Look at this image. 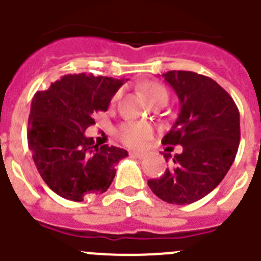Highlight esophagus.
Returning a JSON list of instances; mask_svg holds the SVG:
<instances>
[{"label": "esophagus", "instance_id": "34e87169", "mask_svg": "<svg viewBox=\"0 0 261 261\" xmlns=\"http://www.w3.org/2000/svg\"><path fill=\"white\" fill-rule=\"evenodd\" d=\"M130 155L134 158H139V160H143L145 157V153H139V152H130Z\"/></svg>", "mask_w": 261, "mask_h": 261}]
</instances>
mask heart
I'll return each instance as SVG.
<instances>
[{
	"instance_id": "1",
	"label": "heart",
	"mask_w": 261,
	"mask_h": 261,
	"mask_svg": "<svg viewBox=\"0 0 261 261\" xmlns=\"http://www.w3.org/2000/svg\"><path fill=\"white\" fill-rule=\"evenodd\" d=\"M143 91L147 95L148 100L152 104L157 103L160 100H169V91L166 87L157 82H148L143 85ZM122 95V91H118L114 94L113 101H117ZM153 127L149 123L138 122V121H127L122 123L118 128V136L121 142L130 148H142L145 143L152 138Z\"/></svg>"
}]
</instances>
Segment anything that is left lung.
I'll use <instances>...</instances> for the list:
<instances>
[{"instance_id":"8db88e82","label":"left lung","mask_w":261,"mask_h":261,"mask_svg":"<svg viewBox=\"0 0 261 261\" xmlns=\"http://www.w3.org/2000/svg\"><path fill=\"white\" fill-rule=\"evenodd\" d=\"M177 94L180 112L162 143L181 145L180 154L164 157L170 167L149 179L153 193L167 203L189 204L207 196L232 166L240 145V112L228 92L210 77L170 70L162 74Z\"/></svg>"}]
</instances>
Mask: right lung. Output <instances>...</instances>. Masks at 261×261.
<instances>
[{
  "instance_id": "add662e5",
  "label": "right lung",
  "mask_w": 261,
  "mask_h": 261,
  "mask_svg": "<svg viewBox=\"0 0 261 261\" xmlns=\"http://www.w3.org/2000/svg\"><path fill=\"white\" fill-rule=\"evenodd\" d=\"M123 81L86 73L68 74L35 94L28 147L43 181L63 198L81 202L90 194L104 193L113 181L116 165L127 157L122 148L99 147L84 134L95 123V113L108 109Z\"/></svg>"
}]
</instances>
